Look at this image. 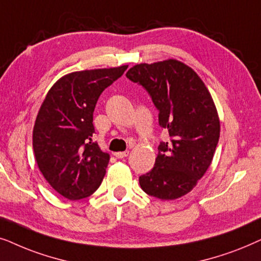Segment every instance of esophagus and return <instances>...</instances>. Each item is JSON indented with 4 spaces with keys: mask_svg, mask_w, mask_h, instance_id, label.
<instances>
[{
    "mask_svg": "<svg viewBox=\"0 0 261 261\" xmlns=\"http://www.w3.org/2000/svg\"><path fill=\"white\" fill-rule=\"evenodd\" d=\"M113 155L116 156L117 159H124V158H126V156L128 155V151H118V152H114Z\"/></svg>",
    "mask_w": 261,
    "mask_h": 261,
    "instance_id": "34e87169",
    "label": "esophagus"
}]
</instances>
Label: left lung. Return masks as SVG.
I'll list each match as a JSON object with an SVG mask.
<instances>
[{"mask_svg": "<svg viewBox=\"0 0 261 261\" xmlns=\"http://www.w3.org/2000/svg\"><path fill=\"white\" fill-rule=\"evenodd\" d=\"M126 77L144 87L169 135L159 145L154 168L140 176L142 190L162 200L185 196L205 174L220 138L210 92L192 68L176 60L136 64Z\"/></svg>", "mask_w": 261, "mask_h": 261, "instance_id": "obj_1", "label": "left lung"}]
</instances>
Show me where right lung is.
<instances>
[{"label":"right lung","instance_id":"obj_1","mask_svg":"<svg viewBox=\"0 0 261 261\" xmlns=\"http://www.w3.org/2000/svg\"><path fill=\"white\" fill-rule=\"evenodd\" d=\"M126 69L70 72L51 87L41 103L33 127L37 165L52 189L68 199L89 197L101 185L110 155L92 141L93 112L100 94Z\"/></svg>","mask_w":261,"mask_h":261}]
</instances>
